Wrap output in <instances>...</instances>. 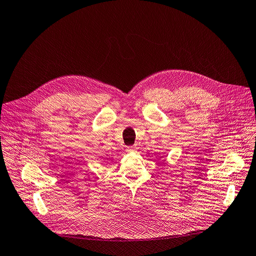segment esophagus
Masks as SVG:
<instances>
[{
  "mask_svg": "<svg viewBox=\"0 0 256 256\" xmlns=\"http://www.w3.org/2000/svg\"><path fill=\"white\" fill-rule=\"evenodd\" d=\"M127 152H136V146H129V148H127Z\"/></svg>",
  "mask_w": 256,
  "mask_h": 256,
  "instance_id": "obj_1",
  "label": "esophagus"
}]
</instances>
